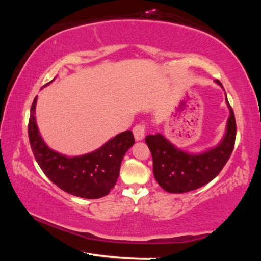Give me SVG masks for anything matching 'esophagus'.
Returning a JSON list of instances; mask_svg holds the SVG:
<instances>
[{"instance_id":"1","label":"esophagus","mask_w":261,"mask_h":261,"mask_svg":"<svg viewBox=\"0 0 261 261\" xmlns=\"http://www.w3.org/2000/svg\"><path fill=\"white\" fill-rule=\"evenodd\" d=\"M132 132H134L136 140H141L144 138L145 132H146V125H145L144 123H138V124H136L134 126V130H132Z\"/></svg>"}]
</instances>
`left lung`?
<instances>
[{"label":"left lung","mask_w":261,"mask_h":261,"mask_svg":"<svg viewBox=\"0 0 261 261\" xmlns=\"http://www.w3.org/2000/svg\"><path fill=\"white\" fill-rule=\"evenodd\" d=\"M228 106L230 116L226 136L218 146L202 154L191 155L180 151L160 134L146 136L145 141L153 158L154 177L163 190L173 193L193 191L211 182L223 169L236 139L235 114L229 102Z\"/></svg>","instance_id":"left-lung-1"}]
</instances>
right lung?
<instances>
[{"label": "right lung", "instance_id": "1", "mask_svg": "<svg viewBox=\"0 0 261 261\" xmlns=\"http://www.w3.org/2000/svg\"><path fill=\"white\" fill-rule=\"evenodd\" d=\"M35 103L37 96L31 106L29 139L35 160L47 177L63 191L81 198L98 199L108 194L120 176L123 156L135 143L132 132H122L85 155H61L48 148L39 135L34 117Z\"/></svg>", "mask_w": 261, "mask_h": 261}]
</instances>
